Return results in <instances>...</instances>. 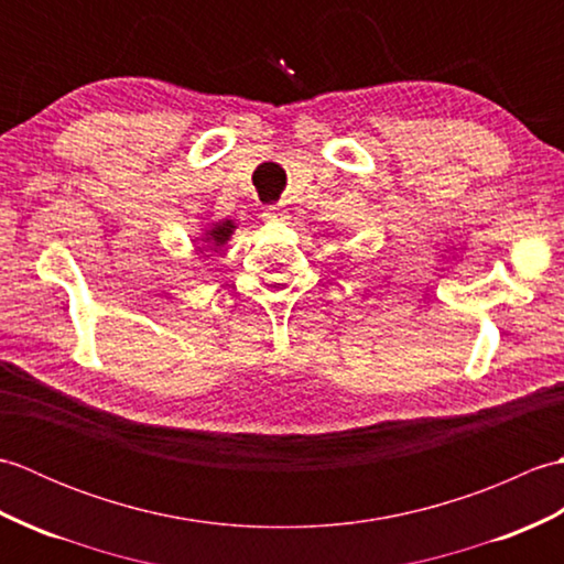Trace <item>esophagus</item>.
Segmentation results:
<instances>
[{"label": "esophagus", "instance_id": "obj_1", "mask_svg": "<svg viewBox=\"0 0 564 564\" xmlns=\"http://www.w3.org/2000/svg\"><path fill=\"white\" fill-rule=\"evenodd\" d=\"M263 220H269V223L285 220V208L283 206H269L267 210H263Z\"/></svg>", "mask_w": 564, "mask_h": 564}]
</instances>
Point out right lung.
<instances>
[{
    "instance_id": "1",
    "label": "right lung",
    "mask_w": 564,
    "mask_h": 564,
    "mask_svg": "<svg viewBox=\"0 0 564 564\" xmlns=\"http://www.w3.org/2000/svg\"><path fill=\"white\" fill-rule=\"evenodd\" d=\"M235 232V223L232 220H220V223H213L210 230H206V239L203 242H208L210 249L215 251L218 247H223L230 235Z\"/></svg>"
}]
</instances>
